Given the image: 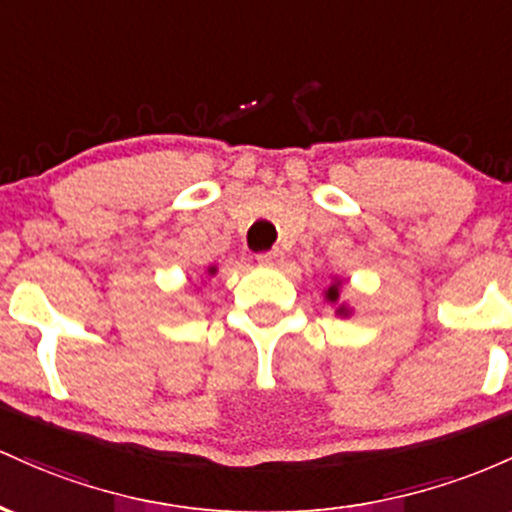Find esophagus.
<instances>
[{
	"label": "esophagus",
	"mask_w": 512,
	"mask_h": 512,
	"mask_svg": "<svg viewBox=\"0 0 512 512\" xmlns=\"http://www.w3.org/2000/svg\"><path fill=\"white\" fill-rule=\"evenodd\" d=\"M256 258L261 266H278V263L283 261V254H280V251H263V254H258Z\"/></svg>",
	"instance_id": "obj_1"
}]
</instances>
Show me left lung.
Returning <instances> with one entry per match:
<instances>
[{
  "mask_svg": "<svg viewBox=\"0 0 512 512\" xmlns=\"http://www.w3.org/2000/svg\"><path fill=\"white\" fill-rule=\"evenodd\" d=\"M326 300H331V302L338 300V283H333L329 290H326ZM338 314H348L346 307H338Z\"/></svg>",
  "mask_w": 512,
  "mask_h": 512,
  "instance_id": "8db88e82",
  "label": "left lung"
}]
</instances>
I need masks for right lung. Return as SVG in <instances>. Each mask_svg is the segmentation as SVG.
<instances>
[{
  "instance_id": "1",
  "label": "right lung",
  "mask_w": 512,
  "mask_h": 512,
  "mask_svg": "<svg viewBox=\"0 0 512 512\" xmlns=\"http://www.w3.org/2000/svg\"><path fill=\"white\" fill-rule=\"evenodd\" d=\"M208 273H215V268H210V271Z\"/></svg>"
}]
</instances>
